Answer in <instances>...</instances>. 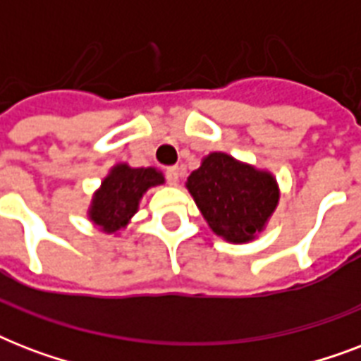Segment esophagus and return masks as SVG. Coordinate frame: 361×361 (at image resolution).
<instances>
[{
	"label": "esophagus",
	"mask_w": 361,
	"mask_h": 361,
	"mask_svg": "<svg viewBox=\"0 0 361 361\" xmlns=\"http://www.w3.org/2000/svg\"><path fill=\"white\" fill-rule=\"evenodd\" d=\"M164 174H166V180H169L170 185H178V181H180V169L178 166H169L164 170Z\"/></svg>",
	"instance_id": "obj_1"
}]
</instances>
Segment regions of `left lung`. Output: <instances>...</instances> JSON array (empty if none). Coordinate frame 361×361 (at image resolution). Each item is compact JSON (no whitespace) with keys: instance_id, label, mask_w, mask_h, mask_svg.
<instances>
[{"instance_id":"1","label":"left lung","mask_w":361,"mask_h":361,"mask_svg":"<svg viewBox=\"0 0 361 361\" xmlns=\"http://www.w3.org/2000/svg\"><path fill=\"white\" fill-rule=\"evenodd\" d=\"M209 228L231 243H249L266 228L279 204V185L271 172L214 152L187 178Z\"/></svg>"}]
</instances>
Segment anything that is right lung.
<instances>
[{"label": "right lung", "instance_id": "add662e5", "mask_svg": "<svg viewBox=\"0 0 361 361\" xmlns=\"http://www.w3.org/2000/svg\"><path fill=\"white\" fill-rule=\"evenodd\" d=\"M163 183V172L153 166L133 169L127 163L116 164L101 181V187L93 192L87 217L93 225L101 226L103 232L116 234L129 225L133 215L138 212L144 192Z\"/></svg>", "mask_w": 361, "mask_h": 361}]
</instances>
